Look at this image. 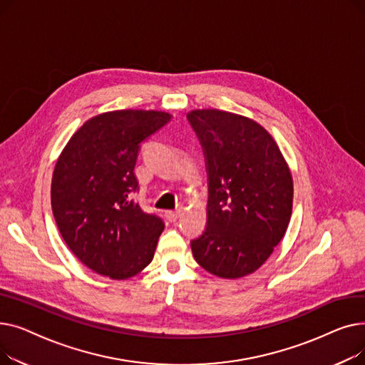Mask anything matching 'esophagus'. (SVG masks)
I'll return each instance as SVG.
<instances>
[{
  "label": "esophagus",
  "mask_w": 365,
  "mask_h": 365,
  "mask_svg": "<svg viewBox=\"0 0 365 365\" xmlns=\"http://www.w3.org/2000/svg\"><path fill=\"white\" fill-rule=\"evenodd\" d=\"M182 215V210H168L165 212V217L168 222H176Z\"/></svg>",
  "instance_id": "34e87169"
}]
</instances>
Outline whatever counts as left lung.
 <instances>
[{
	"label": "left lung",
	"instance_id": "left-lung-1",
	"mask_svg": "<svg viewBox=\"0 0 365 365\" xmlns=\"http://www.w3.org/2000/svg\"><path fill=\"white\" fill-rule=\"evenodd\" d=\"M208 170L207 227L190 242L210 274L237 279L256 272L284 238L293 210V178L279 146L244 115L192 109Z\"/></svg>",
	"mask_w": 365,
	"mask_h": 365
}]
</instances>
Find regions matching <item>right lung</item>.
<instances>
[{
  "instance_id": "1",
  "label": "right lung",
  "mask_w": 365,
  "mask_h": 365,
  "mask_svg": "<svg viewBox=\"0 0 365 365\" xmlns=\"http://www.w3.org/2000/svg\"><path fill=\"white\" fill-rule=\"evenodd\" d=\"M171 118L164 110L118 109L76 130L51 178V208L69 250L96 274L127 279L152 262L163 219L130 194L140 143Z\"/></svg>"
}]
</instances>
